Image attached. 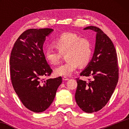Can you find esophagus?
Segmentation results:
<instances>
[{
	"instance_id": "1",
	"label": "esophagus",
	"mask_w": 129,
	"mask_h": 129,
	"mask_svg": "<svg viewBox=\"0 0 129 129\" xmlns=\"http://www.w3.org/2000/svg\"><path fill=\"white\" fill-rule=\"evenodd\" d=\"M62 80H64V81H68L69 80V78H68V77H67L66 76H64V77H62Z\"/></svg>"
}]
</instances>
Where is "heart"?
I'll list each match as a JSON object with an SVG mask.
<instances>
[{"instance_id":"obj_1","label":"heart","mask_w":129,"mask_h":129,"mask_svg":"<svg viewBox=\"0 0 129 129\" xmlns=\"http://www.w3.org/2000/svg\"><path fill=\"white\" fill-rule=\"evenodd\" d=\"M53 44L58 51L51 47L47 48L44 52L47 61L52 65H57L61 54L65 53V58L68 60L54 69V73L58 76L71 75L79 65L84 66L91 59L92 49L90 40L81 38L74 32H67L59 35L54 39Z\"/></svg>"}]
</instances>
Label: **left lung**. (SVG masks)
Masks as SVG:
<instances>
[{"label":"left lung","mask_w":129,"mask_h":129,"mask_svg":"<svg viewBox=\"0 0 129 129\" xmlns=\"http://www.w3.org/2000/svg\"><path fill=\"white\" fill-rule=\"evenodd\" d=\"M84 29H91L97 33L92 59L80 73L81 76H91L93 78L88 81L76 78L75 100L84 112L91 113L101 110L109 101L118 81L119 69L117 52L110 39L94 26Z\"/></svg>","instance_id":"left-lung-1"}]
</instances>
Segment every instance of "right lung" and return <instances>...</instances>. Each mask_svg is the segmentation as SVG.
<instances>
[{"instance_id":"right-lung-1","label":"right lung","mask_w":129,"mask_h":129,"mask_svg":"<svg viewBox=\"0 0 129 129\" xmlns=\"http://www.w3.org/2000/svg\"><path fill=\"white\" fill-rule=\"evenodd\" d=\"M51 28L29 29L17 39L11 53V82L15 92L25 108L40 113L49 108L55 97L61 77L47 78L52 72L43 50L45 37Z\"/></svg>"}]
</instances>
